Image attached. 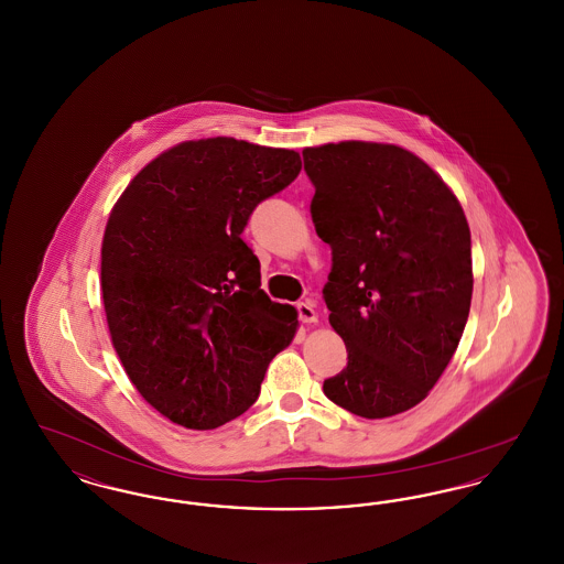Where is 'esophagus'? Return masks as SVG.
Listing matches in <instances>:
<instances>
[{
    "label": "esophagus",
    "instance_id": "1",
    "mask_svg": "<svg viewBox=\"0 0 564 564\" xmlns=\"http://www.w3.org/2000/svg\"><path fill=\"white\" fill-rule=\"evenodd\" d=\"M297 313H300V322L302 323L319 322V315H317L315 306H313V304H308V302H302V304H297Z\"/></svg>",
    "mask_w": 564,
    "mask_h": 564
}]
</instances>
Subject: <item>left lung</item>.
Wrapping results in <instances>:
<instances>
[{"instance_id":"8db88e82","label":"left lung","mask_w":564,"mask_h":564,"mask_svg":"<svg viewBox=\"0 0 564 564\" xmlns=\"http://www.w3.org/2000/svg\"><path fill=\"white\" fill-rule=\"evenodd\" d=\"M311 214L332 247L323 297L349 364L323 393L364 419L430 395L469 317L471 232L448 184L393 143L304 148Z\"/></svg>"}]
</instances>
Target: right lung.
Segmentation results:
<instances>
[{"label": "right lung", "instance_id": "add662e5", "mask_svg": "<svg viewBox=\"0 0 564 564\" xmlns=\"http://www.w3.org/2000/svg\"><path fill=\"white\" fill-rule=\"evenodd\" d=\"M300 169L295 150L192 139L148 162L109 214V338L141 398L175 425L207 431L241 416L294 340L297 311L260 290L241 232Z\"/></svg>", "mask_w": 564, "mask_h": 564}]
</instances>
